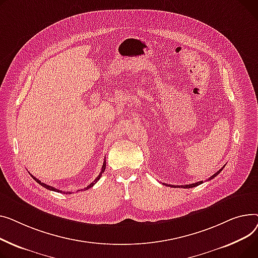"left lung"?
I'll return each mask as SVG.
<instances>
[{
  "instance_id": "8db88e82",
  "label": "left lung",
  "mask_w": 258,
  "mask_h": 258,
  "mask_svg": "<svg viewBox=\"0 0 258 258\" xmlns=\"http://www.w3.org/2000/svg\"><path fill=\"white\" fill-rule=\"evenodd\" d=\"M225 166V165H224ZM224 166L222 169H220L216 174H214L213 176L211 177H209V179L208 180H211V179H214L216 176H218L221 172H222V170L224 169ZM203 183V181H199V182H196V183H191V184H186V185H169V184H165V185H168V186H172V187H182V188H191V187H195V186H198V185H200V184H202ZM164 184V183H163Z\"/></svg>"
}]
</instances>
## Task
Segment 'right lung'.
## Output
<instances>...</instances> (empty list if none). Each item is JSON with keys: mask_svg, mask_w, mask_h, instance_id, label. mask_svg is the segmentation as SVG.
Here are the masks:
<instances>
[{"mask_svg": "<svg viewBox=\"0 0 258 258\" xmlns=\"http://www.w3.org/2000/svg\"><path fill=\"white\" fill-rule=\"evenodd\" d=\"M105 169H106V161L104 160V162H103V165H102V170H101V172H100V174H99V176L95 179V181H93V182L92 183H90L89 185H87L84 189H88V188H90V187H93L97 182H98V180L102 177V174L104 173V171H105ZM32 176V175H31ZM32 178L36 181V182L37 183H39L41 186H43L44 188H48V189H50V190H53V191H57V192H66V191H62V190H59V189H57V188H55V187H53V186H50V185H48V184H45V183H43V182H41V181L40 180H38L37 178H35L34 176H32ZM77 191H79V190H77ZM66 194H72L71 191H67Z\"/></svg>", "mask_w": 258, "mask_h": 258, "instance_id": "add662e5", "label": "right lung"}]
</instances>
